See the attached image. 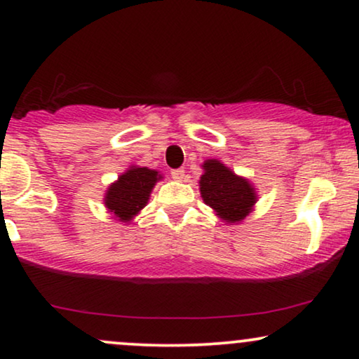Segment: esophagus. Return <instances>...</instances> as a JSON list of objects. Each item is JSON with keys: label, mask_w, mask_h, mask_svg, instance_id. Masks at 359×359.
I'll return each instance as SVG.
<instances>
[{"label": "esophagus", "mask_w": 359, "mask_h": 359, "mask_svg": "<svg viewBox=\"0 0 359 359\" xmlns=\"http://www.w3.org/2000/svg\"><path fill=\"white\" fill-rule=\"evenodd\" d=\"M184 168H176V170H171V178L176 180V181H181L184 178Z\"/></svg>", "instance_id": "34e87169"}]
</instances>
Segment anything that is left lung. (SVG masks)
Segmentation results:
<instances>
[{
	"instance_id": "1",
	"label": "left lung",
	"mask_w": 359,
	"mask_h": 359,
	"mask_svg": "<svg viewBox=\"0 0 359 359\" xmlns=\"http://www.w3.org/2000/svg\"><path fill=\"white\" fill-rule=\"evenodd\" d=\"M205 173L201 176V196L225 222H238L247 217L257 203V196L247 180L238 178L217 160L203 165Z\"/></svg>"
}]
</instances>
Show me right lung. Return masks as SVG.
<instances>
[{
	"instance_id": "add662e5",
	"label": "right lung",
	"mask_w": 359,
	"mask_h": 359,
	"mask_svg": "<svg viewBox=\"0 0 359 359\" xmlns=\"http://www.w3.org/2000/svg\"><path fill=\"white\" fill-rule=\"evenodd\" d=\"M161 176L158 171L149 168H130L111 184L106 194V208L119 220H130L145 208L149 196Z\"/></svg>"
}]
</instances>
